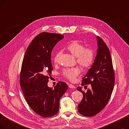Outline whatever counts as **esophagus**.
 Segmentation results:
<instances>
[{
	"mask_svg": "<svg viewBox=\"0 0 129 129\" xmlns=\"http://www.w3.org/2000/svg\"><path fill=\"white\" fill-rule=\"evenodd\" d=\"M69 87L70 88H75V87L73 85H72V84H69Z\"/></svg>",
	"mask_w": 129,
	"mask_h": 129,
	"instance_id": "34e87169",
	"label": "esophagus"
}]
</instances>
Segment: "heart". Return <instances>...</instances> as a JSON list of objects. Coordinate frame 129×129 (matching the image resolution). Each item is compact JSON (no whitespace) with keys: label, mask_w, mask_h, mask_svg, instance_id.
<instances>
[{"label":"heart","mask_w":129,"mask_h":129,"mask_svg":"<svg viewBox=\"0 0 129 129\" xmlns=\"http://www.w3.org/2000/svg\"><path fill=\"white\" fill-rule=\"evenodd\" d=\"M66 49L73 56L76 57L77 63L84 68H88L92 64L94 58V53L93 49L90 47L86 48L83 43L77 41H74L67 45ZM61 54L62 52L58 51L54 55L53 59L55 63H58ZM80 72V69L77 67L69 68L63 71V75L67 79L73 82Z\"/></svg>","instance_id":"b5f03b06"}]
</instances>
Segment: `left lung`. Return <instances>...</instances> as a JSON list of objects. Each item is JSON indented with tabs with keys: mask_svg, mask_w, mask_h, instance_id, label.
<instances>
[{
	"mask_svg": "<svg viewBox=\"0 0 129 129\" xmlns=\"http://www.w3.org/2000/svg\"><path fill=\"white\" fill-rule=\"evenodd\" d=\"M97 38V55L82 82V86L90 84L91 89H88L85 92L82 87L77 88L83 94L78 110L86 117L95 116L104 109L111 97L114 85V73L110 51L102 39L99 37Z\"/></svg>",
	"mask_w": 129,
	"mask_h": 129,
	"instance_id": "8db88e82",
	"label": "left lung"
}]
</instances>
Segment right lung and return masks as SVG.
Here are the masks:
<instances>
[{
    "instance_id": "1",
    "label": "right lung",
    "mask_w": 129,
    "mask_h": 129,
    "mask_svg": "<svg viewBox=\"0 0 129 129\" xmlns=\"http://www.w3.org/2000/svg\"><path fill=\"white\" fill-rule=\"evenodd\" d=\"M64 37L56 33H40L27 48L22 61L20 87L32 110L44 118L58 112L59 100L68 88L67 84L60 81L54 89L47 86L53 70L51 52Z\"/></svg>"
}]
</instances>
